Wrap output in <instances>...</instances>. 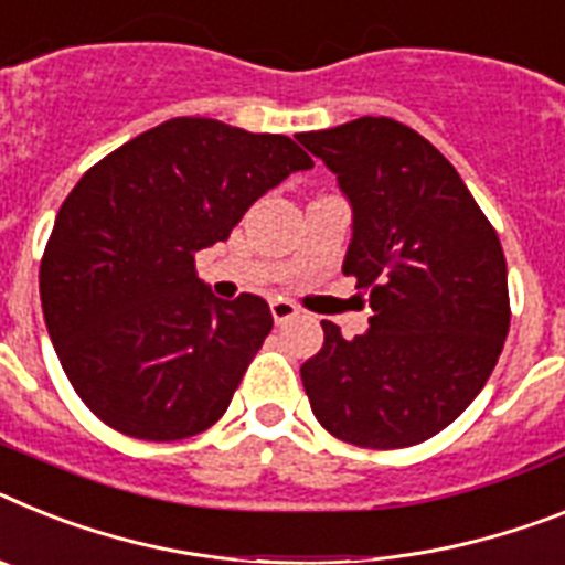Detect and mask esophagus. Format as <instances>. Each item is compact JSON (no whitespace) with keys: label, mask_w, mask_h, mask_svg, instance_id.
<instances>
[{"label":"esophagus","mask_w":565,"mask_h":565,"mask_svg":"<svg viewBox=\"0 0 565 565\" xmlns=\"http://www.w3.org/2000/svg\"><path fill=\"white\" fill-rule=\"evenodd\" d=\"M269 310H273L275 324H287V321L298 316V307L292 305V301H287V298H273V301H269Z\"/></svg>","instance_id":"obj_1"}]
</instances>
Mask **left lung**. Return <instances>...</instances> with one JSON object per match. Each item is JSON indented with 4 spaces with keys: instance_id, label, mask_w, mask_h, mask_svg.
<instances>
[{
    "instance_id": "8db88e82",
    "label": "left lung",
    "mask_w": 565,
    "mask_h": 565,
    "mask_svg": "<svg viewBox=\"0 0 565 565\" xmlns=\"http://www.w3.org/2000/svg\"><path fill=\"white\" fill-rule=\"evenodd\" d=\"M298 143L353 206L344 275L371 296V330L301 364L321 428L359 448H407L482 391L509 335V269L494 226L445 154L405 122L359 117Z\"/></svg>"
}]
</instances>
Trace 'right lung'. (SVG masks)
Here are the masks:
<instances>
[{"instance_id":"right-lung-1","label":"right lung","mask_w":565,"mask_h":565,"mask_svg":"<svg viewBox=\"0 0 565 565\" xmlns=\"http://www.w3.org/2000/svg\"><path fill=\"white\" fill-rule=\"evenodd\" d=\"M310 166L290 137L174 117L79 178L45 244L40 296L65 376L97 419L174 443L226 414L273 316L253 292L212 296L194 255Z\"/></svg>"}]
</instances>
